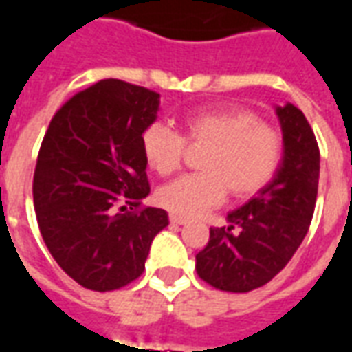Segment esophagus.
<instances>
[{"label": "esophagus", "mask_w": 352, "mask_h": 352, "mask_svg": "<svg viewBox=\"0 0 352 352\" xmlns=\"http://www.w3.org/2000/svg\"><path fill=\"white\" fill-rule=\"evenodd\" d=\"M169 222H171V224H177V226H183V224H186V221H184V219H181V217H175V214H171V217H169Z\"/></svg>", "instance_id": "obj_1"}]
</instances>
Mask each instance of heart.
<instances>
[{
	"instance_id": "obj_1",
	"label": "heart",
	"mask_w": 352,
	"mask_h": 352,
	"mask_svg": "<svg viewBox=\"0 0 352 352\" xmlns=\"http://www.w3.org/2000/svg\"><path fill=\"white\" fill-rule=\"evenodd\" d=\"M188 145H209L196 175H184L158 190V204L175 217L198 219L219 207L228 192L232 198L254 196L272 181L280 158L279 131L247 109H207L184 116L183 135L168 124H151L141 146L158 175H171L181 168Z\"/></svg>"
}]
</instances>
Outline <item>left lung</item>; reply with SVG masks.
I'll list each match as a JSON object with an SVG mask.
<instances>
[{"mask_svg": "<svg viewBox=\"0 0 352 352\" xmlns=\"http://www.w3.org/2000/svg\"><path fill=\"white\" fill-rule=\"evenodd\" d=\"M283 131V158L270 183L226 226L209 230L196 272L211 287L249 292L264 287L294 256L309 230L318 190L320 153L307 118L292 103L275 107Z\"/></svg>", "mask_w": 352, "mask_h": 352, "instance_id": "1", "label": "left lung"}]
</instances>
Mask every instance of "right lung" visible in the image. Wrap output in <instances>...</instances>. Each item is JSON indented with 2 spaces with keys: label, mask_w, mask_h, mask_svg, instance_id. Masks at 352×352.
Returning a JSON list of instances; mask_svg holds the SVG:
<instances>
[{
  "label": "right lung",
  "mask_w": 352,
  "mask_h": 352,
  "mask_svg": "<svg viewBox=\"0 0 352 352\" xmlns=\"http://www.w3.org/2000/svg\"><path fill=\"white\" fill-rule=\"evenodd\" d=\"M158 111L160 94L103 79L50 120L35 166V214L52 258L80 287L130 285L169 224L164 209H139L151 192L141 135Z\"/></svg>",
  "instance_id": "right-lung-1"
}]
</instances>
